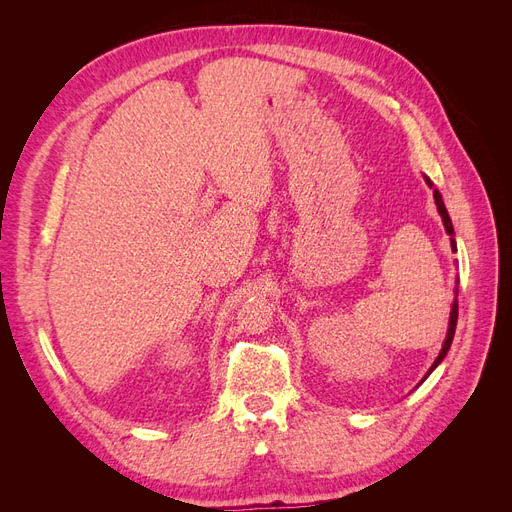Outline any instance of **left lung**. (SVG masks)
<instances>
[{
    "label": "left lung",
    "mask_w": 512,
    "mask_h": 512,
    "mask_svg": "<svg viewBox=\"0 0 512 512\" xmlns=\"http://www.w3.org/2000/svg\"><path fill=\"white\" fill-rule=\"evenodd\" d=\"M427 183H429V179H427ZM431 185V183H429ZM433 198H436V207H438V211H440V215H442V222H444V228H446V232L448 235H455V230H453V222H451V218H448V213H446V207H444V203H442V196H440V192L438 190H433ZM453 241V250H455V239H451ZM457 312H459V305H457V301L453 303V309H451V322H448V333H446V339H444V346H442V350H440V354H438V359H436V363L431 365V369L429 371H433L436 369L438 365H440V361L444 359L446 356V352H448V348H451V344H453V337H455V327H457Z\"/></svg>",
    "instance_id": "8db88e82"
}]
</instances>
